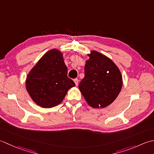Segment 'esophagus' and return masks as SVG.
<instances>
[{
  "instance_id": "obj_1",
  "label": "esophagus",
  "mask_w": 154,
  "mask_h": 154,
  "mask_svg": "<svg viewBox=\"0 0 154 154\" xmlns=\"http://www.w3.org/2000/svg\"><path fill=\"white\" fill-rule=\"evenodd\" d=\"M74 82L75 84H76V86H78V79H77V78H76V79L74 80Z\"/></svg>"
}]
</instances>
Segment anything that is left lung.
<instances>
[{
  "instance_id": "left-lung-1",
  "label": "left lung",
  "mask_w": 154,
  "mask_h": 154,
  "mask_svg": "<svg viewBox=\"0 0 154 154\" xmlns=\"http://www.w3.org/2000/svg\"><path fill=\"white\" fill-rule=\"evenodd\" d=\"M84 67L85 76L79 89L92 108H105L117 98L122 86L120 70L112 60L96 51L88 54Z\"/></svg>"
}]
</instances>
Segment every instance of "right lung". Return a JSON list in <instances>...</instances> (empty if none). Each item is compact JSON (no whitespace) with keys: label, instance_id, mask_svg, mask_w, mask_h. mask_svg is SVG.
Instances as JSON below:
<instances>
[{"label":"right lung","instance_id":"obj_1","mask_svg":"<svg viewBox=\"0 0 154 154\" xmlns=\"http://www.w3.org/2000/svg\"><path fill=\"white\" fill-rule=\"evenodd\" d=\"M63 55L56 49L47 52L34 66L26 80V90L33 101L42 108L60 103L75 83L67 76Z\"/></svg>","mask_w":154,"mask_h":154}]
</instances>
